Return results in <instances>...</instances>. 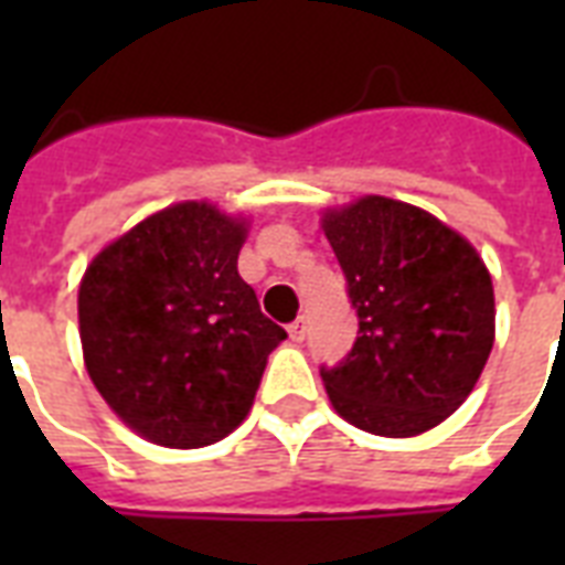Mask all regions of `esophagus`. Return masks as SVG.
<instances>
[{"mask_svg":"<svg viewBox=\"0 0 565 565\" xmlns=\"http://www.w3.org/2000/svg\"><path fill=\"white\" fill-rule=\"evenodd\" d=\"M287 331H290L292 343H301V340H305V334H308V322H305V317H299L296 322H290V326H287Z\"/></svg>","mask_w":565,"mask_h":565,"instance_id":"34e87169","label":"esophagus"}]
</instances>
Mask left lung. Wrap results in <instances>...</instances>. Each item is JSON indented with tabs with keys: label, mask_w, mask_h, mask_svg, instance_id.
Instances as JSON below:
<instances>
[{
	"label": "left lung",
	"mask_w": 565,
	"mask_h": 565,
	"mask_svg": "<svg viewBox=\"0 0 565 565\" xmlns=\"http://www.w3.org/2000/svg\"><path fill=\"white\" fill-rule=\"evenodd\" d=\"M326 237L358 310V340L322 366L354 428L416 437L472 393L495 340L492 278L469 239L422 207L366 195L328 211Z\"/></svg>",
	"instance_id": "1"
}]
</instances>
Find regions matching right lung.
Segmentation results:
<instances>
[{
	"instance_id": "obj_1",
	"label": "right lung",
	"mask_w": 565,
	"mask_h": 565,
	"mask_svg": "<svg viewBox=\"0 0 565 565\" xmlns=\"http://www.w3.org/2000/svg\"><path fill=\"white\" fill-rule=\"evenodd\" d=\"M246 222L181 202L114 239L78 287L90 381L149 443L202 448L246 419L287 331L237 273Z\"/></svg>"
}]
</instances>
